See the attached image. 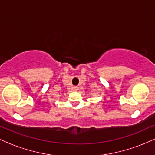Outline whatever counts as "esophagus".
<instances>
[{"label":"esophagus","mask_w":155,"mask_h":155,"mask_svg":"<svg viewBox=\"0 0 155 155\" xmlns=\"http://www.w3.org/2000/svg\"><path fill=\"white\" fill-rule=\"evenodd\" d=\"M73 89H74V90H75V91H77V90H79V87H78V86H74V87H73Z\"/></svg>","instance_id":"1"}]
</instances>
